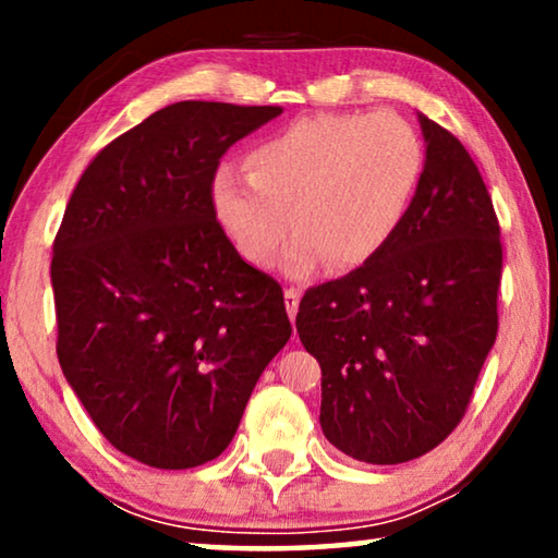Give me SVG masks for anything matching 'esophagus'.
I'll use <instances>...</instances> for the list:
<instances>
[{
    "label": "esophagus",
    "mask_w": 558,
    "mask_h": 558,
    "mask_svg": "<svg viewBox=\"0 0 558 558\" xmlns=\"http://www.w3.org/2000/svg\"><path fill=\"white\" fill-rule=\"evenodd\" d=\"M300 289H294V287H289V289H284V304H287V312H289V317H292V323H294V317H296V310H300Z\"/></svg>",
    "instance_id": "obj_1"
}]
</instances>
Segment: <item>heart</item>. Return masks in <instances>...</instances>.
Returning a JSON list of instances; mask_svg holds the SVG:
<instances>
[{"label":"heart","instance_id":"1","mask_svg":"<svg viewBox=\"0 0 558 558\" xmlns=\"http://www.w3.org/2000/svg\"><path fill=\"white\" fill-rule=\"evenodd\" d=\"M426 149L399 113H315L258 142L246 172L220 170L213 213L243 262L266 269L289 231L287 271L323 262L357 269L401 231L422 185Z\"/></svg>","mask_w":558,"mask_h":558}]
</instances>
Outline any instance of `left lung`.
<instances>
[{
  "mask_svg": "<svg viewBox=\"0 0 558 558\" xmlns=\"http://www.w3.org/2000/svg\"><path fill=\"white\" fill-rule=\"evenodd\" d=\"M426 167L380 256L304 292L296 332L323 368L319 424L371 464L416 460L462 422L498 335L500 226L470 151L418 117Z\"/></svg>",
  "mask_w": 558,
  "mask_h": 558,
  "instance_id": "left-lung-1",
  "label": "left lung"
}]
</instances>
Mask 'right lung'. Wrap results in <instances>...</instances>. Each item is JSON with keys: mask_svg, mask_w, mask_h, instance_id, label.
<instances>
[{"mask_svg": "<svg viewBox=\"0 0 558 558\" xmlns=\"http://www.w3.org/2000/svg\"><path fill=\"white\" fill-rule=\"evenodd\" d=\"M279 106L180 101L90 159L52 243L58 361L98 432L159 470L231 445L287 345L284 292L213 213L220 157Z\"/></svg>", "mask_w": 558, "mask_h": 558, "instance_id": "right-lung-1", "label": "right lung"}]
</instances>
